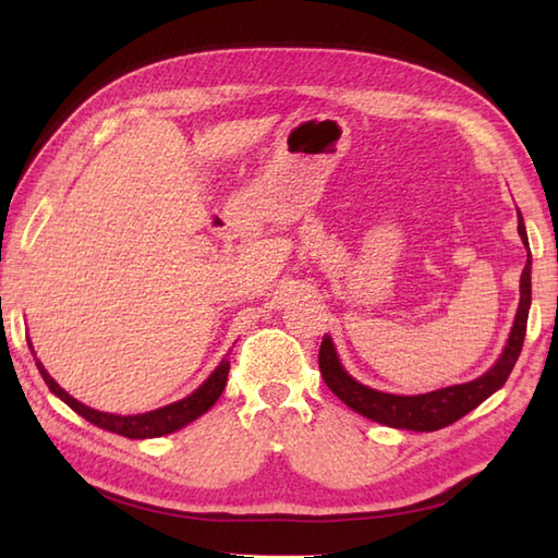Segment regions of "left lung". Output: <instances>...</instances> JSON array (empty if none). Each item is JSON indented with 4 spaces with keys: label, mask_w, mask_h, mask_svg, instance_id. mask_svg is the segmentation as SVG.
<instances>
[{
    "label": "left lung",
    "mask_w": 558,
    "mask_h": 558,
    "mask_svg": "<svg viewBox=\"0 0 558 558\" xmlns=\"http://www.w3.org/2000/svg\"><path fill=\"white\" fill-rule=\"evenodd\" d=\"M520 216V210H518ZM518 232L523 236V244L527 246V234H525V222L523 218L518 220ZM530 252V248H527ZM530 258L523 268V276H520V304L518 314L511 328V336H508L506 348L501 352L499 362H496L487 374L470 384L460 386H448L432 390V393L424 396H393V393H381V390H374L342 369V364L336 354L333 340L328 336L322 342V350H318V369L326 386L333 390V393L345 402L348 408L354 412L364 414L378 424L393 426V429H408V432H436L444 429V426L458 422L465 417L470 410L482 405L492 393H496L506 378L511 376L513 366L518 362V354L523 350L525 330H527V312L532 302V286H530Z\"/></svg>",
    "instance_id": "1"
}]
</instances>
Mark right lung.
<instances>
[{
	"label": "right lung",
	"mask_w": 558,
	"mask_h": 558,
	"mask_svg": "<svg viewBox=\"0 0 558 558\" xmlns=\"http://www.w3.org/2000/svg\"><path fill=\"white\" fill-rule=\"evenodd\" d=\"M35 364H38V372L45 378L47 388H50L57 398H62L71 410L78 412L83 420L100 426V429H108L126 438H156V436H165L182 429V426L194 422L196 417H201V414L216 405V400L222 396L225 384H228V374H230V362L222 360L216 366V372H213L192 396H186L184 400H177L172 405H165L160 410L144 412V414H124L122 417V414H110V412H100L83 405V402H78L76 398H71L64 388H59V384L50 374H47V369L38 360H35Z\"/></svg>",
	"instance_id": "right-lung-1"
}]
</instances>
